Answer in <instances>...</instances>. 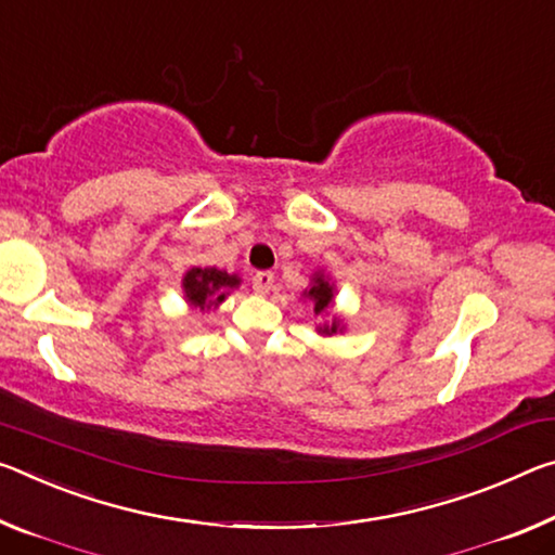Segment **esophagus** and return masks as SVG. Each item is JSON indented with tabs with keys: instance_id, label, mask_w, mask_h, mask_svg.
<instances>
[{
	"instance_id": "esophagus-1",
	"label": "esophagus",
	"mask_w": 555,
	"mask_h": 555,
	"mask_svg": "<svg viewBox=\"0 0 555 555\" xmlns=\"http://www.w3.org/2000/svg\"><path fill=\"white\" fill-rule=\"evenodd\" d=\"M251 286L257 294H269L271 286H274V274H271V271H257V274L251 276Z\"/></svg>"
}]
</instances>
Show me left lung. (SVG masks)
<instances>
[{"mask_svg":"<svg viewBox=\"0 0 555 555\" xmlns=\"http://www.w3.org/2000/svg\"><path fill=\"white\" fill-rule=\"evenodd\" d=\"M309 296L313 298V304H315V313H321L323 309H328V304L333 301V288H331V284L328 281H323L321 276L315 279V284H313V288L309 292ZM336 328H338V323H331V328H321L323 333H336Z\"/></svg>","mask_w":555,"mask_h":555,"instance_id":"left-lung-1","label":"left lung"}]
</instances>
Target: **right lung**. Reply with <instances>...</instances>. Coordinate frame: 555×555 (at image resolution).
I'll use <instances>...</instances> for the list:
<instances>
[{"label":"right lung","mask_w":555,"mask_h":555,"mask_svg":"<svg viewBox=\"0 0 555 555\" xmlns=\"http://www.w3.org/2000/svg\"><path fill=\"white\" fill-rule=\"evenodd\" d=\"M236 284H240V279L215 267L190 269L182 281L184 296H188V301L192 306H197V309H209V306L222 304L224 294Z\"/></svg>","instance_id":"obj_1"}]
</instances>
